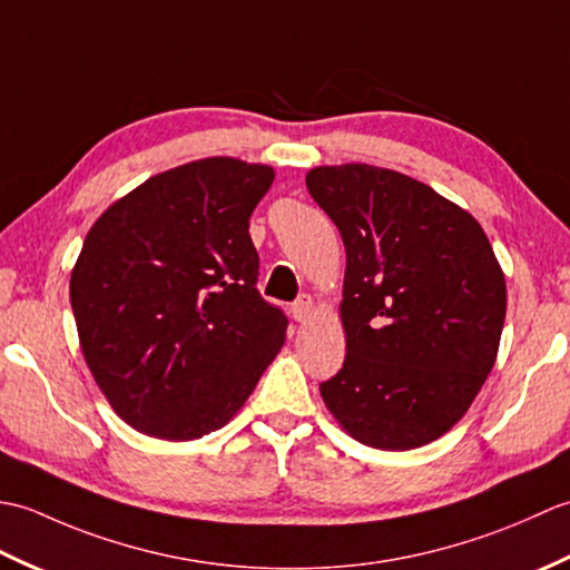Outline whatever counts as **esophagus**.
<instances>
[{
	"instance_id": "obj_1",
	"label": "esophagus",
	"mask_w": 570,
	"mask_h": 570,
	"mask_svg": "<svg viewBox=\"0 0 570 570\" xmlns=\"http://www.w3.org/2000/svg\"><path fill=\"white\" fill-rule=\"evenodd\" d=\"M313 311H316V306H313V298L308 296V294H304L301 296L296 304L292 306V313H294V318L298 321V323H306L311 316H313Z\"/></svg>"
}]
</instances>
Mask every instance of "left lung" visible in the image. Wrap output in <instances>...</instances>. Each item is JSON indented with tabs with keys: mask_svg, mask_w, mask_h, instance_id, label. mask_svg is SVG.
<instances>
[{
	"mask_svg": "<svg viewBox=\"0 0 570 570\" xmlns=\"http://www.w3.org/2000/svg\"><path fill=\"white\" fill-rule=\"evenodd\" d=\"M306 186L341 229L345 362L321 396L355 441L411 451L451 431L498 360L507 286L485 229L392 168L316 166Z\"/></svg>",
	"mask_w": 570,
	"mask_h": 570,
	"instance_id": "8db88e82",
	"label": "left lung"
}]
</instances>
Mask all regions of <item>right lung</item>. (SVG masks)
<instances>
[{"label":"right lung","instance_id":"obj_1","mask_svg":"<svg viewBox=\"0 0 570 570\" xmlns=\"http://www.w3.org/2000/svg\"><path fill=\"white\" fill-rule=\"evenodd\" d=\"M274 168L210 156L115 200L82 242L70 306L82 357L115 414L193 441L245 406L286 337L257 292L249 217Z\"/></svg>","mask_w":570,"mask_h":570}]
</instances>
